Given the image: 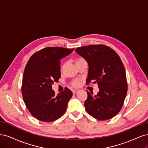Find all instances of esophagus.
I'll return each instance as SVG.
<instances>
[{
	"label": "esophagus",
	"instance_id": "obj_1",
	"mask_svg": "<svg viewBox=\"0 0 148 148\" xmlns=\"http://www.w3.org/2000/svg\"><path fill=\"white\" fill-rule=\"evenodd\" d=\"M78 91H79V89H73V90H72L73 94H76L77 92H78Z\"/></svg>",
	"mask_w": 148,
	"mask_h": 148
}]
</instances>
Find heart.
Masks as SVG:
<instances>
[{
    "instance_id": "b5f03b06",
    "label": "heart",
    "mask_w": 148,
    "mask_h": 148,
    "mask_svg": "<svg viewBox=\"0 0 148 148\" xmlns=\"http://www.w3.org/2000/svg\"><path fill=\"white\" fill-rule=\"evenodd\" d=\"M75 64L77 65H78L79 64H82V63H83V62H86V60H85V59H84V58L82 57H77L75 60ZM65 64H64L63 65H62V69L64 68ZM82 84V82L81 80L80 79H75L73 80V81L71 82V85H72L73 86H75V87H78L80 85H81Z\"/></svg>"
}]
</instances>
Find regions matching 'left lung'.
<instances>
[{"label": "left lung", "mask_w": 148, "mask_h": 148, "mask_svg": "<svg viewBox=\"0 0 148 148\" xmlns=\"http://www.w3.org/2000/svg\"><path fill=\"white\" fill-rule=\"evenodd\" d=\"M75 51L88 64L86 84L97 83L99 89L95 96L92 91H87L85 109L97 120L113 118L122 109L128 89L125 67L119 56L102 44L78 47Z\"/></svg>", "instance_id": "left-lung-1"}]
</instances>
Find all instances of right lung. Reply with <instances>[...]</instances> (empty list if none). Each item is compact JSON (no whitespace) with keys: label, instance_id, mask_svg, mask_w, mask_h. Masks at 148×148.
Returning a JSON list of instances; mask_svg holds the SVG:
<instances>
[{"label":"right lung","instance_id":"add662e5","mask_svg":"<svg viewBox=\"0 0 148 148\" xmlns=\"http://www.w3.org/2000/svg\"><path fill=\"white\" fill-rule=\"evenodd\" d=\"M73 50L47 47L35 52L28 61L22 80L21 93L26 108L36 119L51 122L65 112L72 92L65 88L56 96L52 87L61 77L60 59Z\"/></svg>","mask_w":148,"mask_h":148}]
</instances>
